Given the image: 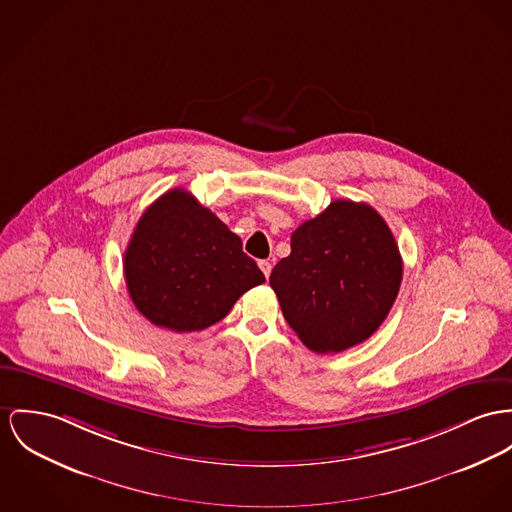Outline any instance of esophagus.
I'll list each match as a JSON object with an SVG mask.
<instances>
[{
    "instance_id": "34e87169",
    "label": "esophagus",
    "mask_w": 512,
    "mask_h": 512,
    "mask_svg": "<svg viewBox=\"0 0 512 512\" xmlns=\"http://www.w3.org/2000/svg\"><path fill=\"white\" fill-rule=\"evenodd\" d=\"M259 269L263 271L265 278H269V276H271V271H273V265H271L269 261H259Z\"/></svg>"
}]
</instances>
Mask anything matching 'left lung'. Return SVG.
I'll return each instance as SVG.
<instances>
[{"label":"left lung","instance_id":"8db88e82","mask_svg":"<svg viewBox=\"0 0 512 512\" xmlns=\"http://www.w3.org/2000/svg\"><path fill=\"white\" fill-rule=\"evenodd\" d=\"M271 273L280 310L314 353L366 341L394 306L403 263L386 220L366 202L333 200L290 237Z\"/></svg>","mask_w":512,"mask_h":512}]
</instances>
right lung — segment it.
<instances>
[{
  "label": "right lung",
  "mask_w": 512,
  "mask_h": 512,
  "mask_svg": "<svg viewBox=\"0 0 512 512\" xmlns=\"http://www.w3.org/2000/svg\"><path fill=\"white\" fill-rule=\"evenodd\" d=\"M136 310L175 333L224 319L265 275L241 239L185 189H171L142 214L124 253Z\"/></svg>",
  "instance_id": "obj_1"
}]
</instances>
